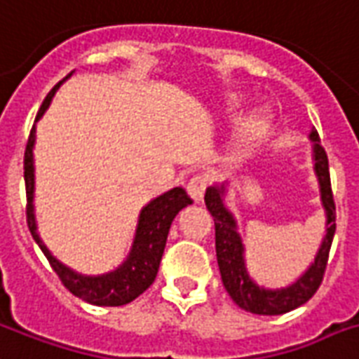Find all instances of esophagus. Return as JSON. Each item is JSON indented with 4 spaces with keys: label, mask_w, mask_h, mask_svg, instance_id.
Returning <instances> with one entry per match:
<instances>
[{
    "label": "esophagus",
    "mask_w": 359,
    "mask_h": 359,
    "mask_svg": "<svg viewBox=\"0 0 359 359\" xmlns=\"http://www.w3.org/2000/svg\"><path fill=\"white\" fill-rule=\"evenodd\" d=\"M207 179L201 177V175H196V177H191L188 180V184H186V191H188V196H190L196 203H201L203 201V196H205V190H207Z\"/></svg>",
    "instance_id": "obj_1"
}]
</instances>
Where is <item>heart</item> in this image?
<instances>
[{
  "label": "heart",
  "mask_w": 359,
  "mask_h": 359,
  "mask_svg": "<svg viewBox=\"0 0 359 359\" xmlns=\"http://www.w3.org/2000/svg\"><path fill=\"white\" fill-rule=\"evenodd\" d=\"M243 105V97L237 94L228 95L224 100V111L228 113H233L239 107ZM271 114L265 111V109H259V111H254L248 116L241 120V124L235 128L233 135H231V141H229V156H243L246 150H250L259 137L264 135L265 130L269 128Z\"/></svg>",
  "instance_id": "1"
}]
</instances>
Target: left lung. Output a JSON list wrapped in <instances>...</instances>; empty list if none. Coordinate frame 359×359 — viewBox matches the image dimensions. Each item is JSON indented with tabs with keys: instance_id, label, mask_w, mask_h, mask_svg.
Instances as JSON below:
<instances>
[{
	"instance_id": "left-lung-1",
	"label": "left lung",
	"mask_w": 359,
	"mask_h": 359,
	"mask_svg": "<svg viewBox=\"0 0 359 359\" xmlns=\"http://www.w3.org/2000/svg\"><path fill=\"white\" fill-rule=\"evenodd\" d=\"M309 139L313 143L314 175L318 179L320 201H322L325 212V235L320 243L313 264L288 286L265 288L250 277V273L246 269L245 243L237 231V220H235L233 212L226 207L228 182L212 184L205 191V205L215 218L216 259H218V267H220V275H222L224 288L228 290L229 297L248 313L267 314V316L290 313V311L301 307L303 303H307L316 294V290L324 278L327 256H330L333 235H335V203H333L327 154L320 144L318 131L311 130Z\"/></svg>"
}]
</instances>
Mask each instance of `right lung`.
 Returning <instances> with one entry per match:
<instances>
[{
  "mask_svg": "<svg viewBox=\"0 0 359 359\" xmlns=\"http://www.w3.org/2000/svg\"><path fill=\"white\" fill-rule=\"evenodd\" d=\"M75 71H71L69 75L65 76L67 81ZM60 81L54 88L48 92V95L43 101L37 120L45 114V111L50 105L52 97L60 88ZM35 124L32 128L29 139L26 144V154H24V180H26V196H27V228L32 231V237L39 245L46 259L50 262L52 269L56 271L60 280L64 286L69 290L71 294L81 297L86 303L92 305H100V307H120L126 303L139 297L144 290L149 288L150 284L154 283L158 269H160L161 256H163V248H165V241H168L169 228L175 216L179 215V210L191 205V199L184 188H171L165 194H161L150 203H147L139 212V220H137V229L133 243H131L130 254L116 269L103 273V275H81L65 264H62L58 258H54L52 252L46 248V245L41 239L39 231H37V220H35V207H34V196H35V165H34V147H35Z\"/></svg>",
  "mask_w": 359,
  "mask_h": 359,
  "instance_id": "1",
  "label": "right lung"
}]
</instances>
